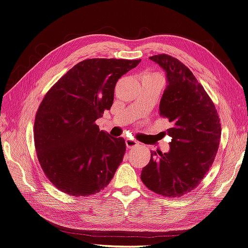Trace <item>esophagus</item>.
<instances>
[{
    "label": "esophagus",
    "mask_w": 248,
    "mask_h": 248,
    "mask_svg": "<svg viewBox=\"0 0 248 248\" xmlns=\"http://www.w3.org/2000/svg\"><path fill=\"white\" fill-rule=\"evenodd\" d=\"M125 144H126V147L128 148H134L139 145V142L136 140H133V139H126L125 140Z\"/></svg>",
    "instance_id": "34e87169"
}]
</instances>
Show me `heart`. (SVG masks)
<instances>
[{"label":"heart","instance_id":"heart-1","mask_svg":"<svg viewBox=\"0 0 248 248\" xmlns=\"http://www.w3.org/2000/svg\"><path fill=\"white\" fill-rule=\"evenodd\" d=\"M159 76L157 73H152V72H148V73H145L143 75V79H146V78H153V77H157Z\"/></svg>","mask_w":248,"mask_h":248}]
</instances>
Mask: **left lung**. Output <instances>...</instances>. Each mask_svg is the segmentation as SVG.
I'll list each match as a JSON object with an SVG mask.
<instances>
[{"mask_svg": "<svg viewBox=\"0 0 248 248\" xmlns=\"http://www.w3.org/2000/svg\"><path fill=\"white\" fill-rule=\"evenodd\" d=\"M166 72L168 85L160 102V115L172 124L167 134L170 151L151 152L141 181L153 192L181 197L195 189L216 157L221 137L215 105L192 72L166 54L150 57Z\"/></svg>", "mask_w": 248, "mask_h": 248, "instance_id": "8db88e82", "label": "left lung"}]
</instances>
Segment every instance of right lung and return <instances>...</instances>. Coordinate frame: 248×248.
Instances as JSON below:
<instances>
[{"instance_id":"right-lung-1","label":"right lung","mask_w":248,"mask_h":248,"mask_svg":"<svg viewBox=\"0 0 248 248\" xmlns=\"http://www.w3.org/2000/svg\"><path fill=\"white\" fill-rule=\"evenodd\" d=\"M140 61L83 60L41 101L34 123L35 150L46 176L62 192L88 196L111 182L123 162L125 142L100 131L95 122L110 110L118 79Z\"/></svg>"}]
</instances>
